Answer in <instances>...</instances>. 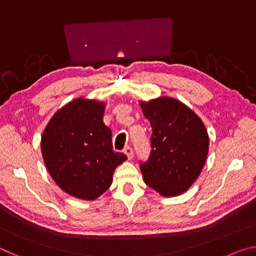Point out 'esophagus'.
Returning <instances> with one entry per match:
<instances>
[{
    "label": "esophagus",
    "mask_w": 256,
    "mask_h": 256,
    "mask_svg": "<svg viewBox=\"0 0 256 256\" xmlns=\"http://www.w3.org/2000/svg\"><path fill=\"white\" fill-rule=\"evenodd\" d=\"M124 154L128 156V159H132V158H133V149H132L131 146H125V149H124Z\"/></svg>",
    "instance_id": "obj_1"
}]
</instances>
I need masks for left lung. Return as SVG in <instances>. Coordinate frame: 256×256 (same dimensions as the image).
<instances>
[{
  "instance_id": "1",
  "label": "left lung",
  "mask_w": 256,
  "mask_h": 256,
  "mask_svg": "<svg viewBox=\"0 0 256 256\" xmlns=\"http://www.w3.org/2000/svg\"><path fill=\"white\" fill-rule=\"evenodd\" d=\"M152 128L150 156L140 162L144 183L164 196L190 188L201 174L209 150V136L201 118L183 102L160 97L140 102Z\"/></svg>"
}]
</instances>
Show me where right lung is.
Instances as JSON below:
<instances>
[{
	"instance_id": "add662e5",
	"label": "right lung",
	"mask_w": 256,
	"mask_h": 256,
	"mask_svg": "<svg viewBox=\"0 0 256 256\" xmlns=\"http://www.w3.org/2000/svg\"><path fill=\"white\" fill-rule=\"evenodd\" d=\"M104 110V102L76 99L55 112L42 136L50 176L64 192L82 200L102 196L112 184L115 168L128 159L112 149Z\"/></svg>"
}]
</instances>
